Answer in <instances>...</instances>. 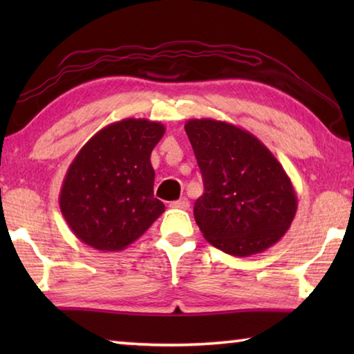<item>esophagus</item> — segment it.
Masks as SVG:
<instances>
[{
  "instance_id": "34e87169",
  "label": "esophagus",
  "mask_w": 354,
  "mask_h": 354,
  "mask_svg": "<svg viewBox=\"0 0 354 354\" xmlns=\"http://www.w3.org/2000/svg\"><path fill=\"white\" fill-rule=\"evenodd\" d=\"M170 207H175V209H189L190 207V203L187 198H181V200H176V201H171L170 203Z\"/></svg>"
}]
</instances>
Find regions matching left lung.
<instances>
[{
    "instance_id": "obj_1",
    "label": "left lung",
    "mask_w": 354,
    "mask_h": 354,
    "mask_svg": "<svg viewBox=\"0 0 354 354\" xmlns=\"http://www.w3.org/2000/svg\"><path fill=\"white\" fill-rule=\"evenodd\" d=\"M184 128L205 184L194 215L206 241L237 257L262 253L281 241L298 200L270 149L220 120L190 118Z\"/></svg>"
}]
</instances>
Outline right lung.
I'll return each instance as SVG.
<instances>
[{
    "instance_id": "add662e5",
    "label": "right lung",
    "mask_w": 354,
    "mask_h": 354,
    "mask_svg": "<svg viewBox=\"0 0 354 354\" xmlns=\"http://www.w3.org/2000/svg\"><path fill=\"white\" fill-rule=\"evenodd\" d=\"M165 127L124 118L100 129L70 164L59 206L82 243L120 251L136 242L165 211L154 198L151 151Z\"/></svg>"
}]
</instances>
